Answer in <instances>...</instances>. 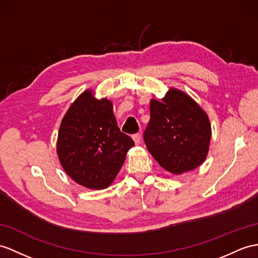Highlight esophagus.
Returning a JSON list of instances; mask_svg holds the SVG:
<instances>
[{"instance_id": "34e87169", "label": "esophagus", "mask_w": 258, "mask_h": 258, "mask_svg": "<svg viewBox=\"0 0 258 258\" xmlns=\"http://www.w3.org/2000/svg\"><path fill=\"white\" fill-rule=\"evenodd\" d=\"M133 139H134V141H135L136 144H139V143L141 142V136H140V134L134 135V136H133Z\"/></svg>"}]
</instances>
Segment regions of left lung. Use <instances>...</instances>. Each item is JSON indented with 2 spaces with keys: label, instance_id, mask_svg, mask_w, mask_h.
Segmentation results:
<instances>
[{
  "label": "left lung",
  "instance_id": "obj_1",
  "mask_svg": "<svg viewBox=\"0 0 258 258\" xmlns=\"http://www.w3.org/2000/svg\"><path fill=\"white\" fill-rule=\"evenodd\" d=\"M150 115L144 142L163 168L179 175L203 164L211 125L206 111L189 95L169 89L161 100L151 99Z\"/></svg>",
  "mask_w": 258,
  "mask_h": 258
}]
</instances>
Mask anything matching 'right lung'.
<instances>
[{
	"instance_id": "obj_1",
	"label": "right lung",
	"mask_w": 258,
	"mask_h": 258,
	"mask_svg": "<svg viewBox=\"0 0 258 258\" xmlns=\"http://www.w3.org/2000/svg\"><path fill=\"white\" fill-rule=\"evenodd\" d=\"M134 146V140L118 128L110 100L97 99L87 90L62 119L56 153L75 183L90 189H104L114 181Z\"/></svg>"
}]
</instances>
